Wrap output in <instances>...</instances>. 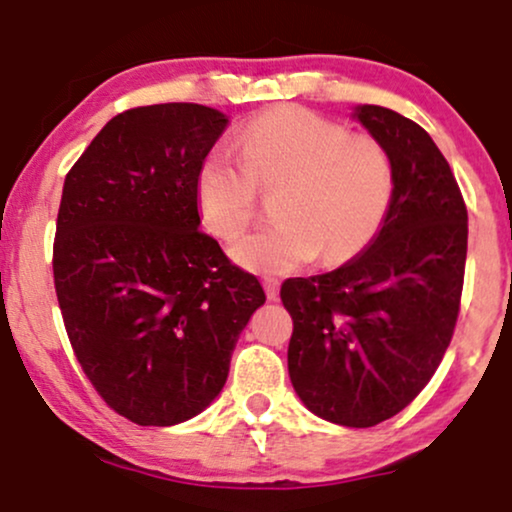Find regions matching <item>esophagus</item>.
<instances>
[{
    "mask_svg": "<svg viewBox=\"0 0 512 512\" xmlns=\"http://www.w3.org/2000/svg\"><path fill=\"white\" fill-rule=\"evenodd\" d=\"M264 291H267L269 301H276V298H279V281L267 279V281H264Z\"/></svg>",
    "mask_w": 512,
    "mask_h": 512,
    "instance_id": "1",
    "label": "esophagus"
}]
</instances>
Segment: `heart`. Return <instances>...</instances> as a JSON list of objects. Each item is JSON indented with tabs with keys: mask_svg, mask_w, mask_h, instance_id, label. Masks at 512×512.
Instances as JSON below:
<instances>
[{
	"mask_svg": "<svg viewBox=\"0 0 512 512\" xmlns=\"http://www.w3.org/2000/svg\"><path fill=\"white\" fill-rule=\"evenodd\" d=\"M395 163L380 139L303 108H276L250 122L238 158L214 151L197 173V207L211 233L236 240L276 192L281 216L233 245V257L260 274L313 262H346L378 238L395 199Z\"/></svg>",
	"mask_w": 512,
	"mask_h": 512,
	"instance_id": "b5f03b06",
	"label": "heart"
}]
</instances>
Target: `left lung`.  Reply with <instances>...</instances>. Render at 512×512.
I'll return each instance as SVG.
<instances>
[{"label":"left lung","instance_id":"obj_1","mask_svg":"<svg viewBox=\"0 0 512 512\" xmlns=\"http://www.w3.org/2000/svg\"><path fill=\"white\" fill-rule=\"evenodd\" d=\"M395 163V199L373 245L334 272L286 279L289 375L313 414L368 428L433 378L460 315L467 204L424 127L380 105L356 110Z\"/></svg>","mask_w":512,"mask_h":512}]
</instances>
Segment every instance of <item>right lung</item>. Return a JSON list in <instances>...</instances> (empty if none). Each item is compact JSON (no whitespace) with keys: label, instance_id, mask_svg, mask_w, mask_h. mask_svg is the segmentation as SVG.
I'll return each instance as SVG.
<instances>
[{"label":"right lung","instance_id":"1","mask_svg":"<svg viewBox=\"0 0 512 512\" xmlns=\"http://www.w3.org/2000/svg\"><path fill=\"white\" fill-rule=\"evenodd\" d=\"M226 125L197 103L125 110L64 180L52 245L64 330L103 402L139 426L207 409L264 303L257 276L199 231L197 173Z\"/></svg>","mask_w":512,"mask_h":512}]
</instances>
